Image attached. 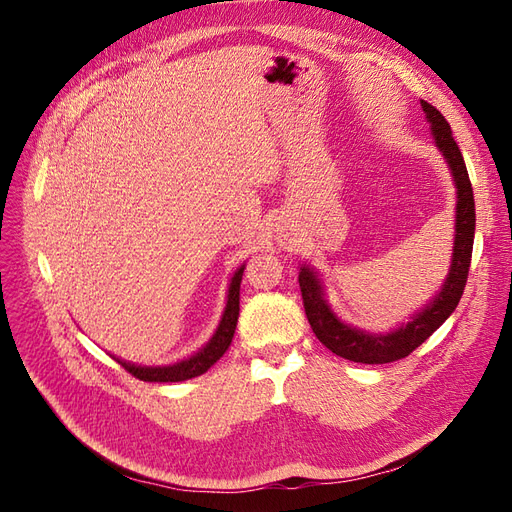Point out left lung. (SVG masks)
I'll list each match as a JSON object with an SVG mask.
<instances>
[{
    "instance_id": "left-lung-1",
    "label": "left lung",
    "mask_w": 512,
    "mask_h": 512,
    "mask_svg": "<svg viewBox=\"0 0 512 512\" xmlns=\"http://www.w3.org/2000/svg\"><path fill=\"white\" fill-rule=\"evenodd\" d=\"M421 106L425 111V119L429 121L433 143H436L438 151L444 156L457 190L451 269H448L446 280L436 297L423 309H418L416 314H412L408 322H401L397 329L389 333H369L359 327H352V324H346L333 312L327 297H324V282L316 269L309 265H301L299 269V286L312 331L331 352L354 363L378 365L404 359V356L421 346L433 331L440 329L444 320L455 312L463 288H466L468 282L476 228L474 194L468 168L455 143L451 126H448L442 113L425 100H421Z\"/></svg>"
}]
</instances>
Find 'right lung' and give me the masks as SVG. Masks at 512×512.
<instances>
[{
    "label": "right lung",
    "instance_id": "add662e5",
    "mask_svg": "<svg viewBox=\"0 0 512 512\" xmlns=\"http://www.w3.org/2000/svg\"><path fill=\"white\" fill-rule=\"evenodd\" d=\"M243 271H245V262L230 277L226 307L222 312V320L218 324V329H215L209 342L198 352L190 354L188 359H181V361L170 363V365H156V367L136 365V363L119 359V356H113V359L119 365L126 367L134 378L143 380V382H183V380H190V378L205 374L211 365H215L222 359L224 352L228 350V346L232 342V337H235L237 320H239V290H241Z\"/></svg>",
    "mask_w": 512,
    "mask_h": 512
}]
</instances>
